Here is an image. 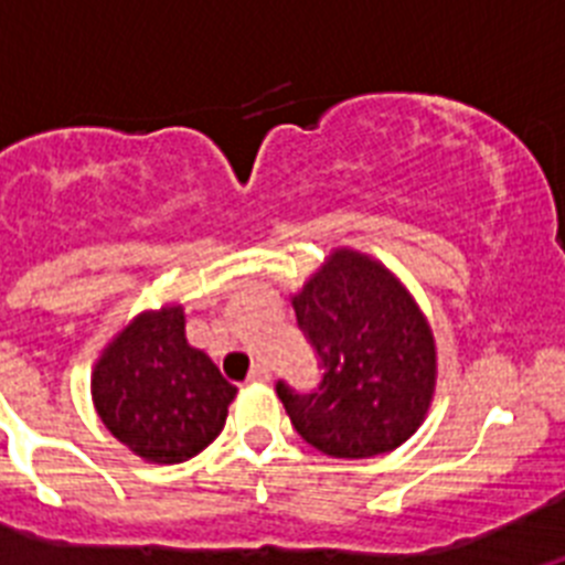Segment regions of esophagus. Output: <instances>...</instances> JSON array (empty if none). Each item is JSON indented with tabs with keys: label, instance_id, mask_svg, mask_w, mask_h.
I'll return each mask as SVG.
<instances>
[{
	"label": "esophagus",
	"instance_id": "esophagus-1",
	"mask_svg": "<svg viewBox=\"0 0 565 565\" xmlns=\"http://www.w3.org/2000/svg\"><path fill=\"white\" fill-rule=\"evenodd\" d=\"M271 379V371H268V364H254L252 373H248V382H268Z\"/></svg>",
	"mask_w": 565,
	"mask_h": 565
}]
</instances>
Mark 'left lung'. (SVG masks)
<instances>
[{
    "instance_id": "1",
    "label": "left lung",
    "mask_w": 565,
    "mask_h": 565,
    "mask_svg": "<svg viewBox=\"0 0 565 565\" xmlns=\"http://www.w3.org/2000/svg\"><path fill=\"white\" fill-rule=\"evenodd\" d=\"M291 302L326 371L311 393L277 382L294 430L333 458L396 450L436 393V339L416 299L379 259L337 248Z\"/></svg>"
}]
</instances>
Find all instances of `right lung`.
<instances>
[{"label":"right lung","mask_w":565,"mask_h":565,"mask_svg":"<svg viewBox=\"0 0 565 565\" xmlns=\"http://www.w3.org/2000/svg\"><path fill=\"white\" fill-rule=\"evenodd\" d=\"M237 387L186 342L181 306L143 311L104 348L93 402L104 427L135 456L181 463L221 436Z\"/></svg>","instance_id":"add662e5"}]
</instances>
